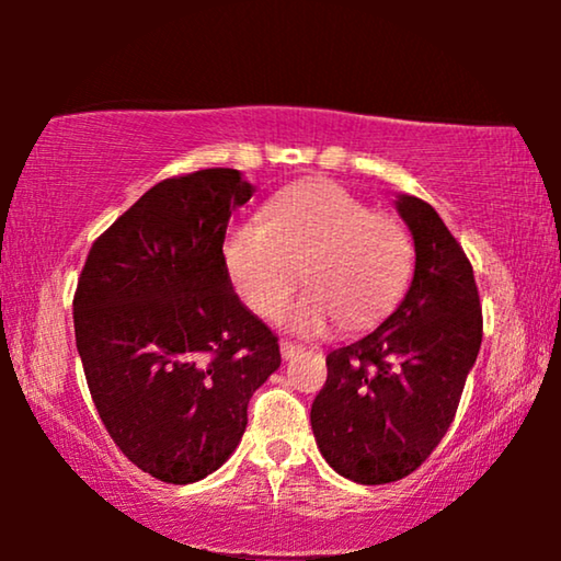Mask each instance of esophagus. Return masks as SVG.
I'll return each instance as SVG.
<instances>
[{
    "mask_svg": "<svg viewBox=\"0 0 561 561\" xmlns=\"http://www.w3.org/2000/svg\"><path fill=\"white\" fill-rule=\"evenodd\" d=\"M301 350H304L301 344H294V342H288V340L280 342V355H283V359H290L294 355H298V352H301Z\"/></svg>",
    "mask_w": 561,
    "mask_h": 561,
    "instance_id": "esophagus-1",
    "label": "esophagus"
}]
</instances>
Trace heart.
<instances>
[{
  "mask_svg": "<svg viewBox=\"0 0 561 561\" xmlns=\"http://www.w3.org/2000/svg\"><path fill=\"white\" fill-rule=\"evenodd\" d=\"M225 260L237 294L263 319L286 309L298 278L309 283L286 321L317 334L334 317L347 329L386 317L411 275L413 244L396 217L370 211L340 183L309 181L275 194L265 221L237 225Z\"/></svg>",
  "mask_w": 561,
  "mask_h": 561,
  "instance_id": "obj_1",
  "label": "heart"
}]
</instances>
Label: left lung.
Masks as SVG:
<instances>
[{
  "label": "left lung",
  "mask_w": 561,
  "mask_h": 561,
  "mask_svg": "<svg viewBox=\"0 0 561 561\" xmlns=\"http://www.w3.org/2000/svg\"><path fill=\"white\" fill-rule=\"evenodd\" d=\"M413 234L409 294L378 329L327 355L311 428L329 467L359 485L419 470L455 419L482 342L472 265L432 204L401 194Z\"/></svg>",
  "instance_id": "8db88e82"
}]
</instances>
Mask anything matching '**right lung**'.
<instances>
[{
  "label": "right lung",
  "instance_id": "obj_1",
  "mask_svg": "<svg viewBox=\"0 0 561 561\" xmlns=\"http://www.w3.org/2000/svg\"><path fill=\"white\" fill-rule=\"evenodd\" d=\"M252 194L234 168L156 183L91 244L73 296L99 419L129 462L171 485L227 462L252 393L280 367L278 336L237 298L221 252Z\"/></svg>",
  "mask_w": 561,
  "mask_h": 561
}]
</instances>
